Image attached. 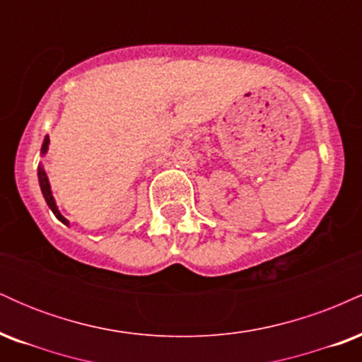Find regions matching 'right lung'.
Listing matches in <instances>:
<instances>
[{"instance_id": "add662e5", "label": "right lung", "mask_w": 362, "mask_h": 362, "mask_svg": "<svg viewBox=\"0 0 362 362\" xmlns=\"http://www.w3.org/2000/svg\"><path fill=\"white\" fill-rule=\"evenodd\" d=\"M47 146H49V136H45L44 139V144H42V155L45 151H47ZM39 184H40V189H42V194H44V199L45 202H47V206L51 207V211L54 213L59 221H62L64 224H68V219L62 216L59 211H57L56 207V202H54V197H52V192H51V185H49V180H47V175H45V172L42 170V167L39 168Z\"/></svg>"}]
</instances>
